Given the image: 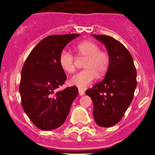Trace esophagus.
<instances>
[{
  "mask_svg": "<svg viewBox=\"0 0 155 155\" xmlns=\"http://www.w3.org/2000/svg\"><path fill=\"white\" fill-rule=\"evenodd\" d=\"M78 92H79V95H81H81H84V91L82 89H80V88L78 89Z\"/></svg>",
  "mask_w": 155,
  "mask_h": 155,
  "instance_id": "obj_1",
  "label": "esophagus"
}]
</instances>
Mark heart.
<instances>
[{"label": "heart", "instance_id": "b5f03b06", "mask_svg": "<svg viewBox=\"0 0 155 155\" xmlns=\"http://www.w3.org/2000/svg\"><path fill=\"white\" fill-rule=\"evenodd\" d=\"M74 50L79 58L85 59L84 68L70 79V84L79 88H84L92 83L97 77L105 75L109 67V53L100 50L98 43L94 41L84 40L75 46ZM75 57L71 52L64 50L59 56V63L61 68L68 73H73L75 69Z\"/></svg>", "mask_w": 155, "mask_h": 155}]
</instances>
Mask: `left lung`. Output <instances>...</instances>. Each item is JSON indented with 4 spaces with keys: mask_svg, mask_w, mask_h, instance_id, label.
Instances as JSON below:
<instances>
[{
    "mask_svg": "<svg viewBox=\"0 0 155 155\" xmlns=\"http://www.w3.org/2000/svg\"><path fill=\"white\" fill-rule=\"evenodd\" d=\"M92 35L105 45L110 62L105 78L85 93L93 101L95 123L109 127L122 120L132 102L137 71L132 56L121 42L109 35Z\"/></svg>",
    "mask_w": 155,
    "mask_h": 155,
    "instance_id": "obj_1",
    "label": "left lung"
}]
</instances>
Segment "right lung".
<instances>
[{"label": "right lung", "instance_id": "obj_1", "mask_svg": "<svg viewBox=\"0 0 155 155\" xmlns=\"http://www.w3.org/2000/svg\"><path fill=\"white\" fill-rule=\"evenodd\" d=\"M79 35H49L35 46L25 61L19 84L21 105L34 125L42 130L61 127L78 94L76 86L57 93L54 91L67 80L59 63L60 53L68 42Z\"/></svg>", "mask_w": 155, "mask_h": 155}]
</instances>
